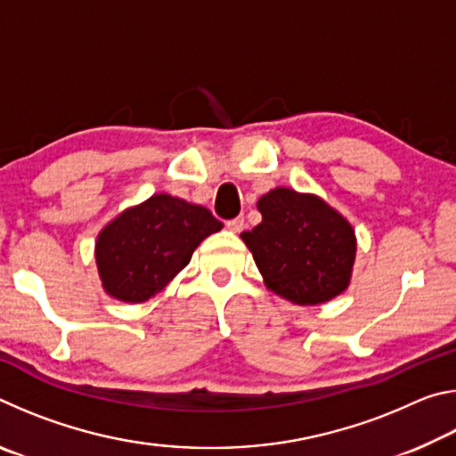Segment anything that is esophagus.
I'll return each mask as SVG.
<instances>
[{"label": "esophagus", "instance_id": "1", "mask_svg": "<svg viewBox=\"0 0 456 456\" xmlns=\"http://www.w3.org/2000/svg\"><path fill=\"white\" fill-rule=\"evenodd\" d=\"M243 227H245V221H243L241 217L227 221V229H229V231H233V233H241Z\"/></svg>", "mask_w": 456, "mask_h": 456}]
</instances>
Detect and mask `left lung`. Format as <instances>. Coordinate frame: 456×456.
<instances>
[{
  "label": "left lung",
  "instance_id": "left-lung-1",
  "mask_svg": "<svg viewBox=\"0 0 456 456\" xmlns=\"http://www.w3.org/2000/svg\"><path fill=\"white\" fill-rule=\"evenodd\" d=\"M261 223L241 233L275 296L318 305L348 289L356 233L350 221L312 192L275 187L257 200Z\"/></svg>",
  "mask_w": 456,
  "mask_h": 456
}]
</instances>
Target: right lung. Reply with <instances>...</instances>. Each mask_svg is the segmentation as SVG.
<instances>
[{
	"label": "right lung",
	"mask_w": 456,
	"mask_h": 456,
	"mask_svg": "<svg viewBox=\"0 0 456 456\" xmlns=\"http://www.w3.org/2000/svg\"><path fill=\"white\" fill-rule=\"evenodd\" d=\"M223 223L200 205L159 192L118 213L96 237L102 289L125 304H142L163 291L203 239Z\"/></svg>",
	"instance_id": "add662e5"
}]
</instances>
